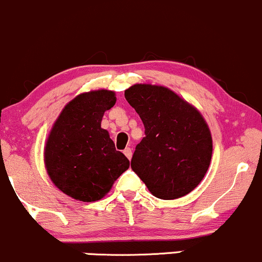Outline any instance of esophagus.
I'll return each instance as SVG.
<instances>
[{
  "instance_id": "esophagus-1",
  "label": "esophagus",
  "mask_w": 262,
  "mask_h": 262,
  "mask_svg": "<svg viewBox=\"0 0 262 262\" xmlns=\"http://www.w3.org/2000/svg\"><path fill=\"white\" fill-rule=\"evenodd\" d=\"M123 155H125L126 157L128 158V160H131V157H132V151H131L130 147H126V148L123 149Z\"/></svg>"
}]
</instances>
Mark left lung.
Returning a JSON list of instances; mask_svg holds the SVG:
<instances>
[{"label":"left lung","instance_id":"left-lung-1","mask_svg":"<svg viewBox=\"0 0 262 262\" xmlns=\"http://www.w3.org/2000/svg\"><path fill=\"white\" fill-rule=\"evenodd\" d=\"M125 98L136 110L145 135L131 168L160 199H177L198 186L209 168L213 140L204 117L168 88L135 84Z\"/></svg>","mask_w":262,"mask_h":262}]
</instances>
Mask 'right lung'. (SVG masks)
Masks as SVG:
<instances>
[{
  "mask_svg": "<svg viewBox=\"0 0 262 262\" xmlns=\"http://www.w3.org/2000/svg\"><path fill=\"white\" fill-rule=\"evenodd\" d=\"M115 102L111 90L80 94L68 102L49 132L44 148L47 172L58 189L76 201H100L130 167L101 128L104 113Z\"/></svg>",
  "mask_w": 262,
  "mask_h": 262,
  "instance_id": "add662e5",
  "label": "right lung"
}]
</instances>
